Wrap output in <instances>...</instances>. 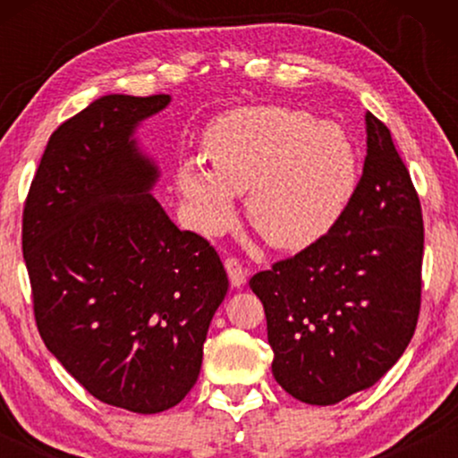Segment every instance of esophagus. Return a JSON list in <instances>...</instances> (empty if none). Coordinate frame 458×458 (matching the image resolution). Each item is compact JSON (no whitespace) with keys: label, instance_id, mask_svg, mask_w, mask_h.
I'll use <instances>...</instances> for the list:
<instances>
[{"label":"esophagus","instance_id":"34e87169","mask_svg":"<svg viewBox=\"0 0 458 458\" xmlns=\"http://www.w3.org/2000/svg\"><path fill=\"white\" fill-rule=\"evenodd\" d=\"M225 268H227V273H229L231 285H233V287H242L243 284H246L248 268L243 267L242 262L235 259V256H229V259H225Z\"/></svg>","mask_w":458,"mask_h":458}]
</instances>
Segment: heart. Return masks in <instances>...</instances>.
<instances>
[{
    "label": "heart",
    "instance_id": "obj_1",
    "mask_svg": "<svg viewBox=\"0 0 458 458\" xmlns=\"http://www.w3.org/2000/svg\"><path fill=\"white\" fill-rule=\"evenodd\" d=\"M208 168L183 162L177 187L193 227L218 233L246 193L252 227L279 250H302L337 223L356 187L346 133L304 110L246 106L215 118L204 133Z\"/></svg>",
    "mask_w": 458,
    "mask_h": 458
}]
</instances>
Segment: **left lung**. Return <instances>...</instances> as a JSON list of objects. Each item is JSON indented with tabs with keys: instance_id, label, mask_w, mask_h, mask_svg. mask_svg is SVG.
Returning <instances> with one entry per match:
<instances>
[{
	"instance_id": "8db88e82",
	"label": "left lung",
	"mask_w": 458,
	"mask_h": 458,
	"mask_svg": "<svg viewBox=\"0 0 458 458\" xmlns=\"http://www.w3.org/2000/svg\"><path fill=\"white\" fill-rule=\"evenodd\" d=\"M421 265L419 193L390 129L367 112V158L346 210L321 240L250 277L277 384L327 406L384 377L415 334Z\"/></svg>"
}]
</instances>
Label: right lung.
Masks as SVG:
<instances>
[{"instance_id": "1", "label": "right lung", "mask_w": 458, "mask_h": 458, "mask_svg": "<svg viewBox=\"0 0 458 458\" xmlns=\"http://www.w3.org/2000/svg\"><path fill=\"white\" fill-rule=\"evenodd\" d=\"M171 102L104 96L49 137L22 210L35 323L91 396L152 415L196 384L212 315L229 290L216 250L181 231L131 140Z\"/></svg>"}]
</instances>
